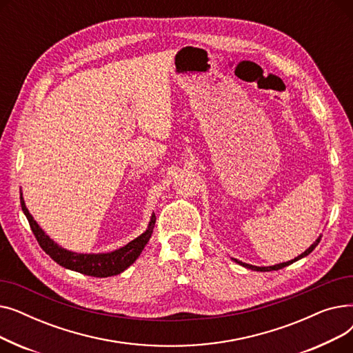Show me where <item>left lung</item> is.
<instances>
[{
	"instance_id": "left-lung-1",
	"label": "left lung",
	"mask_w": 353,
	"mask_h": 353,
	"mask_svg": "<svg viewBox=\"0 0 353 353\" xmlns=\"http://www.w3.org/2000/svg\"><path fill=\"white\" fill-rule=\"evenodd\" d=\"M321 239H322V236H319L316 240H314V242L302 253V254H299L298 257H294V259H292V261H289V262H283V263H279V265H273V266H262V268H259V266H252V265H248V263H243V262H240V261H237V259H233V261L236 262V263H239L240 266H243V268H248V269H252V270H256V272H270V270H279V269H283L285 266H289V265H292V263H294V262H298L299 259H302V257H306L309 253H312L313 252V249L316 248L318 245H319V242H321Z\"/></svg>"
}]
</instances>
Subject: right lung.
<instances>
[{
	"label": "right lung",
	"mask_w": 353,
	"mask_h": 353,
	"mask_svg": "<svg viewBox=\"0 0 353 353\" xmlns=\"http://www.w3.org/2000/svg\"><path fill=\"white\" fill-rule=\"evenodd\" d=\"M20 200L21 209L28 220L37 242H39L41 249L52 259V261L57 262L60 266L65 269L94 277L116 276L124 272L128 266H132L137 261V257L143 252L148 240H150L156 223V214L153 213L145 232L117 250H113L110 253H76L59 246L48 234H46V232L39 226V223H37L31 213L28 212L23 193H20Z\"/></svg>",
	"instance_id": "1"
}]
</instances>
